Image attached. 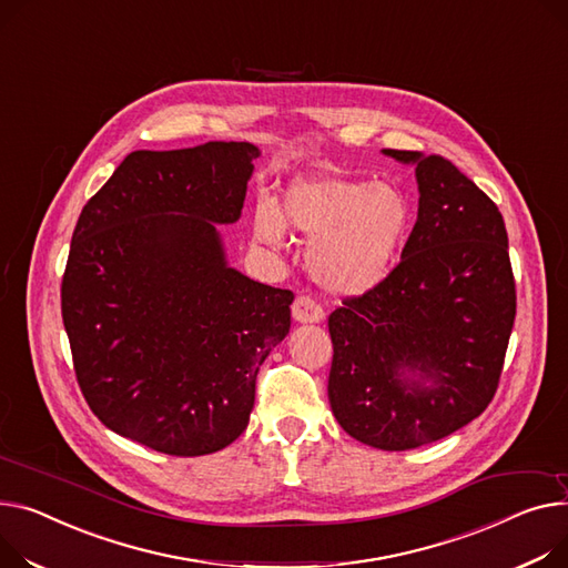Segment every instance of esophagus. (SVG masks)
I'll return each mask as SVG.
<instances>
[{
  "label": "esophagus",
  "instance_id": "esophagus-1",
  "mask_svg": "<svg viewBox=\"0 0 568 568\" xmlns=\"http://www.w3.org/2000/svg\"><path fill=\"white\" fill-rule=\"evenodd\" d=\"M292 317L298 324H317L324 320V311L313 296L301 294L294 298V304H292Z\"/></svg>",
  "mask_w": 568,
  "mask_h": 568
}]
</instances>
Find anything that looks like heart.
Segmentation results:
<instances>
[{"label": "heart", "mask_w": 568, "mask_h": 568, "mask_svg": "<svg viewBox=\"0 0 568 568\" xmlns=\"http://www.w3.org/2000/svg\"><path fill=\"white\" fill-rule=\"evenodd\" d=\"M410 225V207L397 186L337 173L294 178L278 201L253 210V240L278 248L287 231L311 237L306 262L313 278L335 294H365L388 278Z\"/></svg>", "instance_id": "heart-1"}]
</instances>
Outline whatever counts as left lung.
Returning <instances> with one entry per match:
<instances>
[{"label": "left lung", "instance_id": "1", "mask_svg": "<svg viewBox=\"0 0 568 568\" xmlns=\"http://www.w3.org/2000/svg\"><path fill=\"white\" fill-rule=\"evenodd\" d=\"M415 166L418 221L384 283L328 317V402L352 438L413 449L466 427L494 399L516 317L498 205L440 155Z\"/></svg>", "mask_w": 568, "mask_h": 568}]
</instances>
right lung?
<instances>
[{"label": "right lung", "instance_id": "1", "mask_svg": "<svg viewBox=\"0 0 568 568\" xmlns=\"http://www.w3.org/2000/svg\"><path fill=\"white\" fill-rule=\"evenodd\" d=\"M260 150L207 141L136 150L84 205L61 283L80 388L100 423L201 457L248 425L255 376L290 333V290L225 260Z\"/></svg>", "mask_w": 568, "mask_h": 568}]
</instances>
